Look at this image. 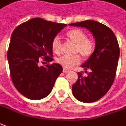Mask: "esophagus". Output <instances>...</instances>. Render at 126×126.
Here are the masks:
<instances>
[{"instance_id":"esophagus-1","label":"esophagus","mask_w":126,"mask_h":126,"mask_svg":"<svg viewBox=\"0 0 126 126\" xmlns=\"http://www.w3.org/2000/svg\"><path fill=\"white\" fill-rule=\"evenodd\" d=\"M70 70H67V69H66V68H65V67H63V72H64V73H67V72H68Z\"/></svg>"}]
</instances>
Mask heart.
<instances>
[{
	"mask_svg": "<svg viewBox=\"0 0 126 126\" xmlns=\"http://www.w3.org/2000/svg\"><path fill=\"white\" fill-rule=\"evenodd\" d=\"M66 38L69 41L75 44L74 53H79L85 59L89 58L94 50V43L88 38V35L84 31L74 29L69 30L66 33ZM52 52L59 55L62 52V43L59 37H55L51 42ZM56 63L65 68L70 69L81 62V58L78 54L69 56L63 55L57 58Z\"/></svg>",
	"mask_w": 126,
	"mask_h": 126,
	"instance_id": "obj_1",
	"label": "heart"
}]
</instances>
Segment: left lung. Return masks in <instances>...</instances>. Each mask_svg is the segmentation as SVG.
I'll list each match as a JSON object with an SVG mask.
<instances>
[{"instance_id": "8db88e82", "label": "left lung", "mask_w": 126, "mask_h": 126, "mask_svg": "<svg viewBox=\"0 0 126 126\" xmlns=\"http://www.w3.org/2000/svg\"><path fill=\"white\" fill-rule=\"evenodd\" d=\"M85 27L95 38L96 47L90 57L78 72V79L72 85V93L76 99L83 103H92L102 98L110 90L114 81L120 49L117 37L108 27L95 20H84L69 24ZM86 69L91 70L88 73Z\"/></svg>"}]
</instances>
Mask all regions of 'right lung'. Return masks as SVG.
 Instances as JSON below:
<instances>
[{
  "mask_svg": "<svg viewBox=\"0 0 126 126\" xmlns=\"http://www.w3.org/2000/svg\"><path fill=\"white\" fill-rule=\"evenodd\" d=\"M66 25L35 18L19 25L12 32L7 51L10 76L24 96L39 100L52 90L63 68L59 63L49 64L54 60L51 42ZM41 60L48 64L39 66Z\"/></svg>",
  "mask_w": 126,
  "mask_h": 126,
  "instance_id": "1",
  "label": "right lung"
}]
</instances>
